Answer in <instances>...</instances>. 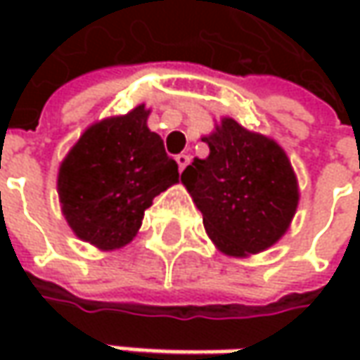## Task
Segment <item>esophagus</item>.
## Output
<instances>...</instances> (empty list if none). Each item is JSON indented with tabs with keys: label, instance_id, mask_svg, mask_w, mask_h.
Wrapping results in <instances>:
<instances>
[{
	"label": "esophagus",
	"instance_id": "1",
	"mask_svg": "<svg viewBox=\"0 0 360 360\" xmlns=\"http://www.w3.org/2000/svg\"><path fill=\"white\" fill-rule=\"evenodd\" d=\"M176 164H178V170L182 172L188 164H190V156H188V154H178V156H176Z\"/></svg>",
	"mask_w": 360,
	"mask_h": 360
}]
</instances>
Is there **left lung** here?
<instances>
[{
  "label": "left lung",
  "instance_id": "left-lung-1",
  "mask_svg": "<svg viewBox=\"0 0 360 360\" xmlns=\"http://www.w3.org/2000/svg\"><path fill=\"white\" fill-rule=\"evenodd\" d=\"M210 154L182 172L206 234L226 256L258 255L281 240L298 206L292 164L272 138L222 118L202 138Z\"/></svg>",
  "mask_w": 360,
  "mask_h": 360
}]
</instances>
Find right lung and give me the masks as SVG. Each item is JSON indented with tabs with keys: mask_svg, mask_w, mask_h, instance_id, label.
<instances>
[{
	"mask_svg": "<svg viewBox=\"0 0 360 360\" xmlns=\"http://www.w3.org/2000/svg\"><path fill=\"white\" fill-rule=\"evenodd\" d=\"M148 116L140 104L91 124L60 164L58 196L68 226L105 252L130 244L146 208L180 178Z\"/></svg>",
	"mask_w": 360,
	"mask_h": 360,
	"instance_id": "1",
	"label": "right lung"
}]
</instances>
